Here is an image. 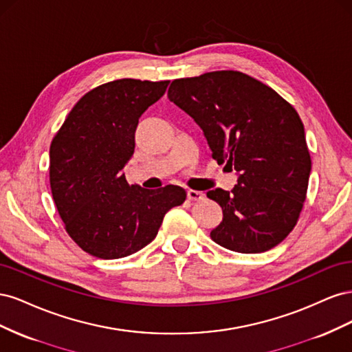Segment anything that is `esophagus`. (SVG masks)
Segmentation results:
<instances>
[{
  "instance_id": "esophagus-1",
  "label": "esophagus",
  "mask_w": 352,
  "mask_h": 352,
  "mask_svg": "<svg viewBox=\"0 0 352 352\" xmlns=\"http://www.w3.org/2000/svg\"><path fill=\"white\" fill-rule=\"evenodd\" d=\"M204 197L206 195L199 192V190H194V189L188 190V199L189 201H201V199H204Z\"/></svg>"
}]
</instances>
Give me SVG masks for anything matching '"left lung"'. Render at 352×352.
<instances>
[{
  "instance_id": "8db88e82",
  "label": "left lung",
  "mask_w": 352,
  "mask_h": 352,
  "mask_svg": "<svg viewBox=\"0 0 352 352\" xmlns=\"http://www.w3.org/2000/svg\"><path fill=\"white\" fill-rule=\"evenodd\" d=\"M167 97L199 124L212 158L239 175L230 192H207L223 210L211 239L242 254L274 248L300 219L311 172L296 110L267 85L236 70L175 79Z\"/></svg>"
}]
</instances>
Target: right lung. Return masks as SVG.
<instances>
[{
    "label": "right lung",
    "instance_id": "add662e5",
    "mask_svg": "<svg viewBox=\"0 0 352 352\" xmlns=\"http://www.w3.org/2000/svg\"><path fill=\"white\" fill-rule=\"evenodd\" d=\"M170 80L117 79L74 104L50 146L52 199L69 236L94 257H127L150 243L186 190L129 185L122 168L135 151L141 114Z\"/></svg>",
    "mask_w": 352,
    "mask_h": 352
}]
</instances>
